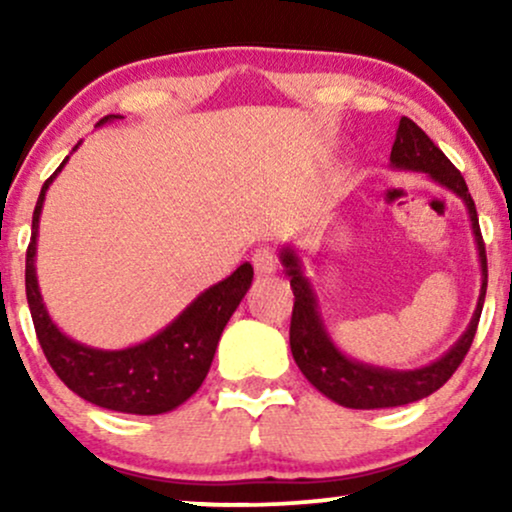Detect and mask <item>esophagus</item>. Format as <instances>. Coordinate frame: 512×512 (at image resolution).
Instances as JSON below:
<instances>
[{"label":"esophagus","mask_w":512,"mask_h":512,"mask_svg":"<svg viewBox=\"0 0 512 512\" xmlns=\"http://www.w3.org/2000/svg\"><path fill=\"white\" fill-rule=\"evenodd\" d=\"M252 267L257 274H274L276 272V255L269 248H260L252 252Z\"/></svg>","instance_id":"1"}]
</instances>
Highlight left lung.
Returning <instances> with one entry per match:
<instances>
[{
    "label": "left lung",
    "mask_w": 512,
    "mask_h": 512,
    "mask_svg": "<svg viewBox=\"0 0 512 512\" xmlns=\"http://www.w3.org/2000/svg\"><path fill=\"white\" fill-rule=\"evenodd\" d=\"M390 166L395 170H414V173H426L428 178L445 190L455 192L467 207L469 221H472L474 243H477L479 264H481V291L477 310H474L469 327L462 332V337L445 351L443 356L436 358L428 366L414 370H397V368H380L370 363L356 361L339 351V346L332 342L327 332L325 320H322L320 308H317V296L313 284L303 272L301 257L291 245L281 248V264L284 272L289 274L293 296V315H291V354L296 366L308 378V383L320 390L322 395L330 397L332 402L342 404L349 409H387L402 407V404L419 402L428 395L443 387L455 373L462 358L467 356L472 346L474 334L484 308L486 298V250L484 240L479 231V216L474 199L469 195L467 182L460 175V170L450 163V158L428 139V134L409 117H402L397 127L395 144H392Z\"/></svg>",
    "instance_id": "obj_1"
}]
</instances>
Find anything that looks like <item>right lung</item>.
<instances>
[{
  "mask_svg": "<svg viewBox=\"0 0 512 512\" xmlns=\"http://www.w3.org/2000/svg\"><path fill=\"white\" fill-rule=\"evenodd\" d=\"M113 120H122V115L103 117L96 127ZM76 149L79 144L74 146V151ZM67 161L69 156L40 190L33 211L31 243L26 250V298L43 354L62 383L96 407L139 416L166 414V411L178 409L182 402L195 395L207 378L223 327L236 313L252 284L250 262L240 264L231 276L199 293L170 325L142 344L110 351L74 342L52 322L40 296L38 274H35L38 223L45 192L57 173H62V168L67 166Z\"/></svg>",
  "mask_w": 512,
  "mask_h": 512,
  "instance_id": "right-lung-1",
  "label": "right lung"
}]
</instances>
